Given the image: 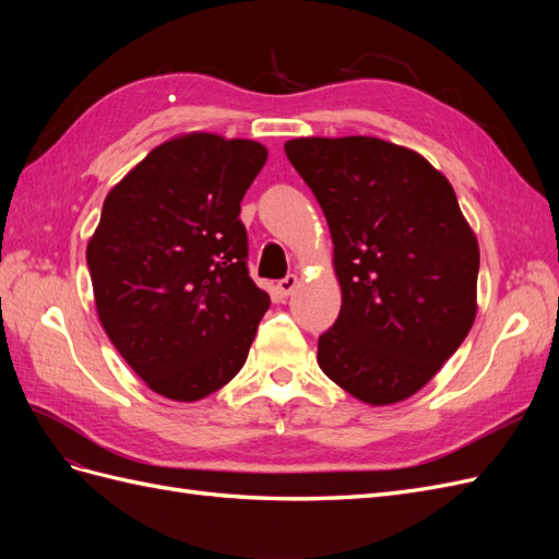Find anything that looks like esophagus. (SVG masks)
<instances>
[{"mask_svg":"<svg viewBox=\"0 0 559 559\" xmlns=\"http://www.w3.org/2000/svg\"><path fill=\"white\" fill-rule=\"evenodd\" d=\"M296 286H298V275H286L284 280H280L277 289H280L282 296H289L296 289Z\"/></svg>","mask_w":559,"mask_h":559,"instance_id":"1","label":"esophagus"}]
</instances>
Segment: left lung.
I'll return each instance as SVG.
<instances>
[{
    "instance_id": "obj_1",
    "label": "left lung",
    "mask_w": 559,
    "mask_h": 559,
    "mask_svg": "<svg viewBox=\"0 0 559 559\" xmlns=\"http://www.w3.org/2000/svg\"><path fill=\"white\" fill-rule=\"evenodd\" d=\"M284 151L324 210L343 292L319 368L370 405L413 396L476 319L480 251L454 189L378 138H306Z\"/></svg>"
}]
</instances>
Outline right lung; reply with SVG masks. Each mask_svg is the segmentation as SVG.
Returning a JSON list of instances; mask_svg holds the SVG:
<instances>
[{
    "mask_svg": "<svg viewBox=\"0 0 559 559\" xmlns=\"http://www.w3.org/2000/svg\"><path fill=\"white\" fill-rule=\"evenodd\" d=\"M265 158L259 142L186 134L105 200L86 251L97 314L160 396L205 399L247 361L270 296L249 277L240 202Z\"/></svg>",
    "mask_w": 559,
    "mask_h": 559,
    "instance_id": "right-lung-1",
    "label": "right lung"
}]
</instances>
